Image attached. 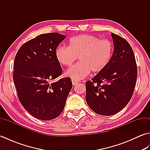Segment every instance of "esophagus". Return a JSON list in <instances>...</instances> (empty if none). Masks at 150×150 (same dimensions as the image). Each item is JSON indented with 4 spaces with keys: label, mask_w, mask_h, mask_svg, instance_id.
Returning a JSON list of instances; mask_svg holds the SVG:
<instances>
[{
    "label": "esophagus",
    "mask_w": 150,
    "mask_h": 150,
    "mask_svg": "<svg viewBox=\"0 0 150 150\" xmlns=\"http://www.w3.org/2000/svg\"><path fill=\"white\" fill-rule=\"evenodd\" d=\"M71 81H72V84H73V85H75V84H77L78 82H79V81L78 80H77V79H71Z\"/></svg>",
    "instance_id": "1"
}]
</instances>
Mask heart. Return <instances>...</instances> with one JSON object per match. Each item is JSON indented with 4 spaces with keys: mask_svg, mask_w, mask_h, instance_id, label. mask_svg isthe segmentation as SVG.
I'll return each mask as SVG.
<instances>
[{
    "mask_svg": "<svg viewBox=\"0 0 150 150\" xmlns=\"http://www.w3.org/2000/svg\"><path fill=\"white\" fill-rule=\"evenodd\" d=\"M113 52L112 42L108 39H100L96 36L83 34L71 37L69 47L60 46L56 49L55 57L60 64L70 66L77 59L80 62L68 69L69 77L82 79L89 75L103 71L110 63Z\"/></svg>",
    "mask_w": 150,
    "mask_h": 150,
    "instance_id": "heart-1",
    "label": "heart"
}]
</instances>
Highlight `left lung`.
Wrapping results in <instances>:
<instances>
[{
	"instance_id": "obj_1",
	"label": "left lung",
	"mask_w": 150,
	"mask_h": 150,
	"mask_svg": "<svg viewBox=\"0 0 150 150\" xmlns=\"http://www.w3.org/2000/svg\"><path fill=\"white\" fill-rule=\"evenodd\" d=\"M114 50L106 68L86 82V100L94 112L110 116L119 112L133 95L137 75L135 55L126 39L111 33Z\"/></svg>"
}]
</instances>
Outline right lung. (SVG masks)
Returning a JSON list of instances; mask_svg holds the SVG:
<instances>
[{"label":"right lung","mask_w":150,"mask_h":150,"mask_svg":"<svg viewBox=\"0 0 150 150\" xmlns=\"http://www.w3.org/2000/svg\"><path fill=\"white\" fill-rule=\"evenodd\" d=\"M65 38L59 33L40 35L22 45L15 57L13 79L19 101L37 119L59 116L72 88L71 78L55 80L62 74L55 51Z\"/></svg>","instance_id":"add662e5"}]
</instances>
